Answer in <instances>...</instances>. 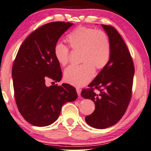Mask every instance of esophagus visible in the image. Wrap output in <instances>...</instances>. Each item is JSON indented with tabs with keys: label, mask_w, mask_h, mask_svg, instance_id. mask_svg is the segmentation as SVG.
<instances>
[{
	"label": "esophagus",
	"mask_w": 151,
	"mask_h": 151,
	"mask_svg": "<svg viewBox=\"0 0 151 151\" xmlns=\"http://www.w3.org/2000/svg\"><path fill=\"white\" fill-rule=\"evenodd\" d=\"M76 92H77V94L78 95V96H80L81 92V89L79 88H76Z\"/></svg>",
	"instance_id": "34e87169"
}]
</instances>
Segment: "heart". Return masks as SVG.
<instances>
[{
	"instance_id": "obj_1",
	"label": "heart",
	"mask_w": 151,
	"mask_h": 151,
	"mask_svg": "<svg viewBox=\"0 0 151 151\" xmlns=\"http://www.w3.org/2000/svg\"><path fill=\"white\" fill-rule=\"evenodd\" d=\"M66 41L74 52H81L82 64L70 66L65 70L64 79L75 86H83L92 80L95 68L101 70L109 62L111 57V42L107 33L101 30L86 27H78L70 33ZM55 57L62 66L70 60L68 48L62 44H57Z\"/></svg>"
}]
</instances>
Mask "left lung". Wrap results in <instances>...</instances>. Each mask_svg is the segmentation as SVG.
<instances>
[{
    "instance_id": "1",
    "label": "left lung",
    "mask_w": 151,
    "mask_h": 151,
    "mask_svg": "<svg viewBox=\"0 0 151 151\" xmlns=\"http://www.w3.org/2000/svg\"><path fill=\"white\" fill-rule=\"evenodd\" d=\"M102 27L111 42V57L107 65L81 94L95 104V110L86 116V122L101 129L116 124L126 112L132 96L135 73L130 52L118 31L110 25Z\"/></svg>"
}]
</instances>
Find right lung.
I'll return each mask as SVG.
<instances>
[{"instance_id":"1","label":"right lung","mask_w":151,"mask_h":151,"mask_svg":"<svg viewBox=\"0 0 151 151\" xmlns=\"http://www.w3.org/2000/svg\"><path fill=\"white\" fill-rule=\"evenodd\" d=\"M73 24L53 22L42 25L27 37L16 55L12 68L15 100L22 117L34 126L51 124L58 118L63 104L77 98L75 88L69 84L46 86L49 79H61L55 48Z\"/></svg>"}]
</instances>
